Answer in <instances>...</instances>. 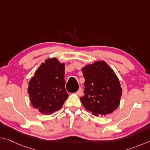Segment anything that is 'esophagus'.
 I'll return each instance as SVG.
<instances>
[{
	"instance_id": "1",
	"label": "esophagus",
	"mask_w": 150,
	"mask_h": 150,
	"mask_svg": "<svg viewBox=\"0 0 150 150\" xmlns=\"http://www.w3.org/2000/svg\"><path fill=\"white\" fill-rule=\"evenodd\" d=\"M83 88H79V90L77 91V93H76V94L79 96H81L83 95Z\"/></svg>"
}]
</instances>
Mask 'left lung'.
I'll use <instances>...</instances> for the list:
<instances>
[{
  "mask_svg": "<svg viewBox=\"0 0 150 150\" xmlns=\"http://www.w3.org/2000/svg\"><path fill=\"white\" fill-rule=\"evenodd\" d=\"M85 95L81 103L96 116H106L117 108L122 95L120 81L105 61H96L82 68Z\"/></svg>",
  "mask_w": 150,
  "mask_h": 150,
  "instance_id": "obj_1",
  "label": "left lung"
}]
</instances>
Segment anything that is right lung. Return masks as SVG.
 Here are the masks:
<instances>
[{
  "label": "right lung",
  "mask_w": 150,
  "mask_h": 150,
  "mask_svg": "<svg viewBox=\"0 0 150 150\" xmlns=\"http://www.w3.org/2000/svg\"><path fill=\"white\" fill-rule=\"evenodd\" d=\"M65 63L56 57L42 62L28 83L31 105L41 114L49 115L59 110L67 99L65 90Z\"/></svg>",
  "instance_id": "obj_1"
}]
</instances>
